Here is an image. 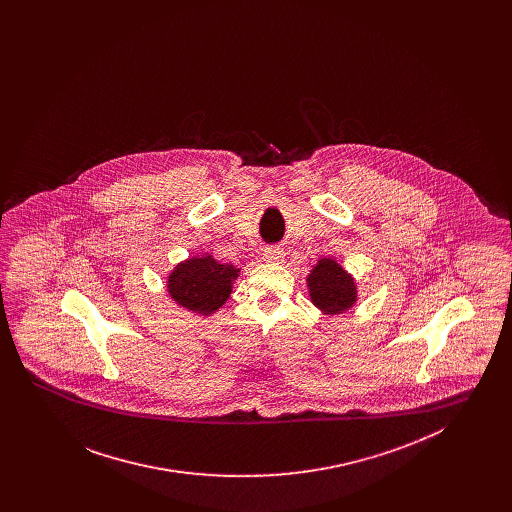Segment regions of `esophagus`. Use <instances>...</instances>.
Segmentation results:
<instances>
[{
  "instance_id": "34e87169",
  "label": "esophagus",
  "mask_w": 512,
  "mask_h": 512,
  "mask_svg": "<svg viewBox=\"0 0 512 512\" xmlns=\"http://www.w3.org/2000/svg\"><path fill=\"white\" fill-rule=\"evenodd\" d=\"M263 259L268 263H280L284 261V251L280 247H267L263 253Z\"/></svg>"
}]
</instances>
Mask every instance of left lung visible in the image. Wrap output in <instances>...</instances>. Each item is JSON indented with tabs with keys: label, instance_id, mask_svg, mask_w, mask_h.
Segmentation results:
<instances>
[{
	"label": "left lung",
	"instance_id": "1",
	"mask_svg": "<svg viewBox=\"0 0 512 512\" xmlns=\"http://www.w3.org/2000/svg\"><path fill=\"white\" fill-rule=\"evenodd\" d=\"M313 303L324 313H341L357 299L353 276L347 274L334 259H320L307 278Z\"/></svg>",
	"mask_w": 512,
	"mask_h": 512
}]
</instances>
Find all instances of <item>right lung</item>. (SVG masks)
<instances>
[{
	"label": "right lung",
	"mask_w": 512,
	"mask_h": 512,
	"mask_svg": "<svg viewBox=\"0 0 512 512\" xmlns=\"http://www.w3.org/2000/svg\"><path fill=\"white\" fill-rule=\"evenodd\" d=\"M238 272L228 263L220 265L211 255L192 257L174 268L167 288L178 305L199 315H211L230 297Z\"/></svg>",
	"instance_id": "add662e5"
}]
</instances>
